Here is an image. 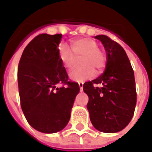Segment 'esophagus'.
<instances>
[{
  "instance_id": "1",
  "label": "esophagus",
  "mask_w": 152,
  "mask_h": 152,
  "mask_svg": "<svg viewBox=\"0 0 152 152\" xmlns=\"http://www.w3.org/2000/svg\"><path fill=\"white\" fill-rule=\"evenodd\" d=\"M83 85H84V83H81V82H79V89H80V91H82V90H83Z\"/></svg>"
}]
</instances>
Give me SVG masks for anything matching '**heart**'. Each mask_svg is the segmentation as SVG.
Wrapping results in <instances>:
<instances>
[{
	"instance_id": "obj_1",
	"label": "heart",
	"mask_w": 152,
	"mask_h": 152,
	"mask_svg": "<svg viewBox=\"0 0 152 152\" xmlns=\"http://www.w3.org/2000/svg\"><path fill=\"white\" fill-rule=\"evenodd\" d=\"M98 47V43L91 38L74 39L71 42V49L66 45L59 46V58L67 69H72L77 59L82 57L80 64L83 67L75 68L70 73V78L73 80L83 82L94 75V70L100 72L106 67L107 55Z\"/></svg>"
}]
</instances>
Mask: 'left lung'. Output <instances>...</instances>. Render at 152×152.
<instances>
[{"instance_id": "1", "label": "left lung", "mask_w": 152, "mask_h": 152, "mask_svg": "<svg viewBox=\"0 0 152 152\" xmlns=\"http://www.w3.org/2000/svg\"><path fill=\"white\" fill-rule=\"evenodd\" d=\"M101 40L107 52L106 70L92 81L85 82L83 90L89 96L87 109L91 124L97 130L116 133L131 121L136 105L134 70L125 50L107 35ZM102 84V87L95 86Z\"/></svg>"}]
</instances>
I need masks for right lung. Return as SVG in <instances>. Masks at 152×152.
<instances>
[{
    "label": "right lung",
    "instance_id": "obj_1",
    "mask_svg": "<svg viewBox=\"0 0 152 152\" xmlns=\"http://www.w3.org/2000/svg\"><path fill=\"white\" fill-rule=\"evenodd\" d=\"M61 34H39L23 50L18 68L21 107L36 130L52 134L63 129L79 86L68 81L57 46ZM58 83L67 86L57 87Z\"/></svg>",
    "mask_w": 152,
    "mask_h": 152
}]
</instances>
